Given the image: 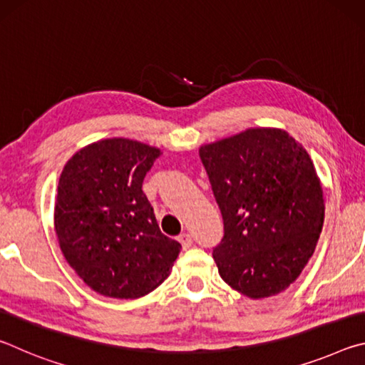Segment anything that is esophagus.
I'll return each instance as SVG.
<instances>
[{
    "instance_id": "34e87169",
    "label": "esophagus",
    "mask_w": 365,
    "mask_h": 365,
    "mask_svg": "<svg viewBox=\"0 0 365 365\" xmlns=\"http://www.w3.org/2000/svg\"><path fill=\"white\" fill-rule=\"evenodd\" d=\"M178 242H180V245L183 246V250H188L191 245H193V238H191V235L190 233H182L180 237H178Z\"/></svg>"
}]
</instances>
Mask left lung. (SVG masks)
I'll return each instance as SVG.
<instances>
[{"instance_id": "left-lung-1", "label": "left lung", "mask_w": 365, "mask_h": 365, "mask_svg": "<svg viewBox=\"0 0 365 365\" xmlns=\"http://www.w3.org/2000/svg\"><path fill=\"white\" fill-rule=\"evenodd\" d=\"M224 219L212 257L222 280L252 299L282 293L316 250L325 205L312 159L282 128H248L202 145Z\"/></svg>"}]
</instances>
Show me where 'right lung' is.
Returning <instances> with one entry per match:
<instances>
[{"label":"right lung","instance_id":"right-lung-1","mask_svg":"<svg viewBox=\"0 0 365 365\" xmlns=\"http://www.w3.org/2000/svg\"><path fill=\"white\" fill-rule=\"evenodd\" d=\"M160 150L128 138L82 148L59 177L54 230L76 274L96 293L135 299L170 274L182 246L159 230L143 193Z\"/></svg>","mask_w":365,"mask_h":365}]
</instances>
